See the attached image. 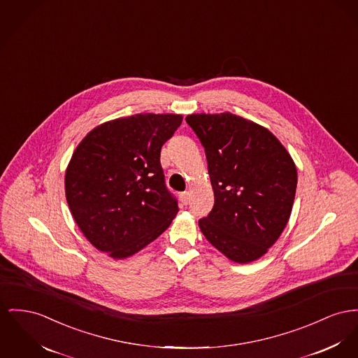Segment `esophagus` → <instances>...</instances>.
<instances>
[{"mask_svg":"<svg viewBox=\"0 0 358 358\" xmlns=\"http://www.w3.org/2000/svg\"><path fill=\"white\" fill-rule=\"evenodd\" d=\"M179 198H180V202H182L183 205H187V203H189V201H190V194H189L187 191H185V192H180Z\"/></svg>","mask_w":358,"mask_h":358,"instance_id":"1","label":"esophagus"}]
</instances>
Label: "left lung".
I'll return each instance as SVG.
<instances>
[{"mask_svg": "<svg viewBox=\"0 0 358 358\" xmlns=\"http://www.w3.org/2000/svg\"><path fill=\"white\" fill-rule=\"evenodd\" d=\"M205 148L215 206L199 220L205 238L231 261H257L287 224L297 171L267 129L231 113L186 118Z\"/></svg>", "mask_w": 358, "mask_h": 358, "instance_id": "8db88e82", "label": "left lung"}]
</instances>
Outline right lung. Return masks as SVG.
<instances>
[{
  "instance_id": "right-lung-1",
  "label": "right lung",
  "mask_w": 358,
  "mask_h": 358,
  "mask_svg": "<svg viewBox=\"0 0 358 358\" xmlns=\"http://www.w3.org/2000/svg\"><path fill=\"white\" fill-rule=\"evenodd\" d=\"M183 117L137 114L95 127L65 175L69 209L97 250L122 259L159 238L178 213L160 163Z\"/></svg>"
}]
</instances>
